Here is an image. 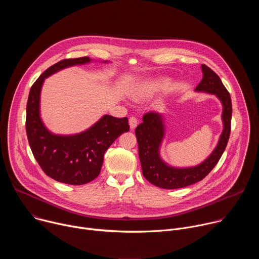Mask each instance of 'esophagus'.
<instances>
[{"instance_id":"obj_1","label":"esophagus","mask_w":259,"mask_h":259,"mask_svg":"<svg viewBox=\"0 0 259 259\" xmlns=\"http://www.w3.org/2000/svg\"><path fill=\"white\" fill-rule=\"evenodd\" d=\"M137 119L135 117H130L129 118V125H130V128L131 129H135L136 126H137Z\"/></svg>"}]
</instances>
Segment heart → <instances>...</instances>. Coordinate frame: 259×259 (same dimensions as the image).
Returning a JSON list of instances; mask_svg holds the SVG:
<instances>
[{
  "instance_id": "1",
  "label": "heart",
  "mask_w": 259,
  "mask_h": 259,
  "mask_svg": "<svg viewBox=\"0 0 259 259\" xmlns=\"http://www.w3.org/2000/svg\"><path fill=\"white\" fill-rule=\"evenodd\" d=\"M167 86L168 81H166L165 79H156L152 81H147L133 90L132 97L135 100H143L149 98L155 92L166 88Z\"/></svg>"
}]
</instances>
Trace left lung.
Masks as SVG:
<instances>
[{
  "mask_svg": "<svg viewBox=\"0 0 259 259\" xmlns=\"http://www.w3.org/2000/svg\"><path fill=\"white\" fill-rule=\"evenodd\" d=\"M203 79L197 86V92L214 94L223 103L224 130L211 155L200 165L189 168H176L167 165L160 157V146L164 138V118L161 114L150 112L142 118L135 129L138 154L142 174L154 186L166 190L186 188L205 178L223 156L231 133L232 99L220 78L207 65L202 64Z\"/></svg>",
  "mask_w": 259,
  "mask_h": 259,
  "instance_id": "left-lung-1",
  "label": "left lung"
}]
</instances>
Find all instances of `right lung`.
Here are the masks:
<instances>
[{"label": "right lung", "instance_id": "add662e5", "mask_svg": "<svg viewBox=\"0 0 259 259\" xmlns=\"http://www.w3.org/2000/svg\"><path fill=\"white\" fill-rule=\"evenodd\" d=\"M90 61L87 56L63 59L47 68L31 86L26 104V135L34 159L46 175L72 186L95 179L100 173L105 151L130 128L127 118L109 115H104L88 130L75 135L53 134L43 124L40 95L45 79L65 67Z\"/></svg>", "mask_w": 259, "mask_h": 259}]
</instances>
